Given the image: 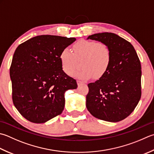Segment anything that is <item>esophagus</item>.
<instances>
[{
	"instance_id": "esophagus-1",
	"label": "esophagus",
	"mask_w": 154,
	"mask_h": 154,
	"mask_svg": "<svg viewBox=\"0 0 154 154\" xmlns=\"http://www.w3.org/2000/svg\"><path fill=\"white\" fill-rule=\"evenodd\" d=\"M77 85H81V84L84 83L83 82V81H79V80H78V81H77Z\"/></svg>"
}]
</instances>
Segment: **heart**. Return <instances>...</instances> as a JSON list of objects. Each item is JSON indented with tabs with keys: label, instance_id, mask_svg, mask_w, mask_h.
Instances as JSON below:
<instances>
[{
	"label": "heart",
	"instance_id": "b5f03b06",
	"mask_svg": "<svg viewBox=\"0 0 154 154\" xmlns=\"http://www.w3.org/2000/svg\"><path fill=\"white\" fill-rule=\"evenodd\" d=\"M73 53L65 48L60 53L63 70L68 75H73L79 69L82 63L83 67L75 75L82 79L93 76L99 79L107 73L112 58V51L107 44L103 42L81 40L73 46Z\"/></svg>",
	"mask_w": 154,
	"mask_h": 154
}]
</instances>
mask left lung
Listing matches in <instances>:
<instances>
[{"label":"left lung","instance_id":"1","mask_svg":"<svg viewBox=\"0 0 154 154\" xmlns=\"http://www.w3.org/2000/svg\"><path fill=\"white\" fill-rule=\"evenodd\" d=\"M87 38L107 44L112 51L107 73L88 84L87 109L93 116L103 121H122L133 112L141 98L139 57L133 45L114 33H97Z\"/></svg>","mask_w":154,"mask_h":154}]
</instances>
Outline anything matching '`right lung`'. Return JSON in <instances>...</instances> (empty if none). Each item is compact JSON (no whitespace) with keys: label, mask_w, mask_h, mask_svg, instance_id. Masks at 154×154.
<instances>
[{"label":"right lung","mask_w":154,"mask_h":154,"mask_svg":"<svg viewBox=\"0 0 154 154\" xmlns=\"http://www.w3.org/2000/svg\"><path fill=\"white\" fill-rule=\"evenodd\" d=\"M75 38L39 35L19 45L10 67L13 104L28 121L43 123L61 114L65 92L77 87L63 71L60 53Z\"/></svg>","instance_id":"right-lung-1"}]
</instances>
